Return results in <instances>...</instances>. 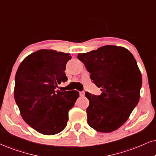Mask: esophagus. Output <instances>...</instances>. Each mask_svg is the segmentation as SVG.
<instances>
[{
    "instance_id": "esophagus-1",
    "label": "esophagus",
    "mask_w": 156,
    "mask_h": 156,
    "mask_svg": "<svg viewBox=\"0 0 156 156\" xmlns=\"http://www.w3.org/2000/svg\"><path fill=\"white\" fill-rule=\"evenodd\" d=\"M84 94H85V92H84V91L80 92V96H82V97H83V96H84Z\"/></svg>"
}]
</instances>
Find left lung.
<instances>
[{
    "instance_id": "obj_1",
    "label": "left lung",
    "mask_w": 156,
    "mask_h": 156,
    "mask_svg": "<svg viewBox=\"0 0 156 156\" xmlns=\"http://www.w3.org/2000/svg\"><path fill=\"white\" fill-rule=\"evenodd\" d=\"M100 95L86 92L90 101L88 124L100 132H111L126 122L140 100L142 75L133 55L123 47L105 45L79 53Z\"/></svg>"
}]
</instances>
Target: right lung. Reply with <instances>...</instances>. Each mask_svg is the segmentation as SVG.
<instances>
[{"label": "right lung", "instance_id": "1", "mask_svg": "<svg viewBox=\"0 0 156 156\" xmlns=\"http://www.w3.org/2000/svg\"><path fill=\"white\" fill-rule=\"evenodd\" d=\"M71 58L69 53L43 49L25 58L17 69L15 101L25 122L43 134L64 129L69 111L80 96L76 90H57L68 80L64 71Z\"/></svg>", "mask_w": 156, "mask_h": 156}]
</instances>
